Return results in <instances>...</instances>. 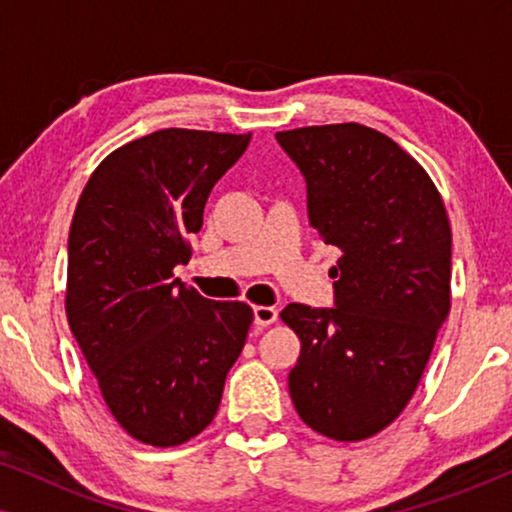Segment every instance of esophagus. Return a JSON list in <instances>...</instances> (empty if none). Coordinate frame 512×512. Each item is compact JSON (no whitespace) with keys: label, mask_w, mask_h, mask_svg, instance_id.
Segmentation results:
<instances>
[{"label":"esophagus","mask_w":512,"mask_h":512,"mask_svg":"<svg viewBox=\"0 0 512 512\" xmlns=\"http://www.w3.org/2000/svg\"><path fill=\"white\" fill-rule=\"evenodd\" d=\"M277 321V310L275 307H268V305H256L254 307V324L258 328H265L270 324H275Z\"/></svg>","instance_id":"1"}]
</instances>
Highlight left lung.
Returning <instances> with one entry per match:
<instances>
[{
    "label": "left lung",
    "instance_id": "obj_1",
    "mask_svg": "<svg viewBox=\"0 0 512 512\" xmlns=\"http://www.w3.org/2000/svg\"><path fill=\"white\" fill-rule=\"evenodd\" d=\"M307 184V216L342 256L335 307L291 303L300 338L289 373L300 419L363 440L401 415L450 312L452 230L429 174L394 139L359 123L277 132Z\"/></svg>",
    "mask_w": 512,
    "mask_h": 512
}]
</instances>
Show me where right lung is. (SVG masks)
Returning <instances> with one entry per match:
<instances>
[{
    "instance_id": "obj_1",
    "label": "right lung",
    "mask_w": 512,
    "mask_h": 512,
    "mask_svg": "<svg viewBox=\"0 0 512 512\" xmlns=\"http://www.w3.org/2000/svg\"><path fill=\"white\" fill-rule=\"evenodd\" d=\"M251 135L167 128L109 153L69 228L67 319L104 403L139 443L172 447L209 426L254 312L174 279L216 181Z\"/></svg>"
}]
</instances>
